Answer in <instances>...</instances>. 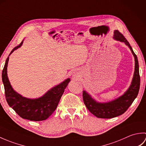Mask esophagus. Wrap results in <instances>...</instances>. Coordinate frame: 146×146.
I'll use <instances>...</instances> for the list:
<instances>
[{"instance_id":"esophagus-1","label":"esophagus","mask_w":146,"mask_h":146,"mask_svg":"<svg viewBox=\"0 0 146 146\" xmlns=\"http://www.w3.org/2000/svg\"><path fill=\"white\" fill-rule=\"evenodd\" d=\"M72 76H73V77L74 78H78V73H77V71H74L73 72V73H72Z\"/></svg>"}]
</instances>
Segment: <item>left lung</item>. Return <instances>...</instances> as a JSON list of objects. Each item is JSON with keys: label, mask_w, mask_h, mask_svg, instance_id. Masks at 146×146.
I'll list each match as a JSON object with an SVG mask.
<instances>
[{"label": "left lung", "mask_w": 146, "mask_h": 146, "mask_svg": "<svg viewBox=\"0 0 146 146\" xmlns=\"http://www.w3.org/2000/svg\"><path fill=\"white\" fill-rule=\"evenodd\" d=\"M113 39L124 42L129 46L135 59V70L131 85L123 95L114 100L100 103L97 102L85 91L83 92V102L86 108L90 112L98 118L111 119L123 114L131 106L135 98L137 97L140 88V75H139V63L137 57L130 45L127 40L119 31H114Z\"/></svg>", "instance_id": "1"}]
</instances>
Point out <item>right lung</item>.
Here are the masks:
<instances>
[{
  "mask_svg": "<svg viewBox=\"0 0 146 146\" xmlns=\"http://www.w3.org/2000/svg\"><path fill=\"white\" fill-rule=\"evenodd\" d=\"M23 43V41L12 49L10 54L15 49L20 48ZM9 58L8 56L2 73L5 99L8 105L23 119L32 121H42L47 119L56 108L70 79L65 80L60 84L52 88L41 97L35 99L24 97L14 90L9 82L7 73Z\"/></svg>",
  "mask_w": 146,
  "mask_h": 146,
  "instance_id": "add662e5",
  "label": "right lung"
}]
</instances>
